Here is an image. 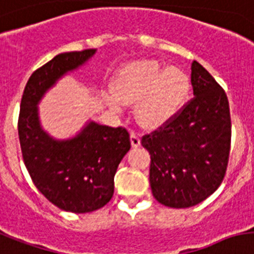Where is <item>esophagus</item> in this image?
<instances>
[{
    "instance_id": "obj_1",
    "label": "esophagus",
    "mask_w": 254,
    "mask_h": 254,
    "mask_svg": "<svg viewBox=\"0 0 254 254\" xmlns=\"http://www.w3.org/2000/svg\"><path fill=\"white\" fill-rule=\"evenodd\" d=\"M130 143L133 147H139L141 146V138H139V135L135 133H131L130 134Z\"/></svg>"
}]
</instances>
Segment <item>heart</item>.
I'll return each mask as SVG.
<instances>
[{
    "label": "heart",
    "mask_w": 254,
    "mask_h": 254,
    "mask_svg": "<svg viewBox=\"0 0 254 254\" xmlns=\"http://www.w3.org/2000/svg\"><path fill=\"white\" fill-rule=\"evenodd\" d=\"M189 77L158 60H137L116 73L108 103L116 111L135 103V119L143 127H159L180 112L189 94Z\"/></svg>",
    "instance_id": "b5f03b06"
}]
</instances>
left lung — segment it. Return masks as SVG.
<instances>
[{
    "instance_id": "1",
    "label": "left lung",
    "mask_w": 254,
    "mask_h": 254,
    "mask_svg": "<svg viewBox=\"0 0 254 254\" xmlns=\"http://www.w3.org/2000/svg\"><path fill=\"white\" fill-rule=\"evenodd\" d=\"M194 98L172 121L142 138L150 152V185L162 205H198L219 188L231 146L228 99L211 74L191 63Z\"/></svg>"
}]
</instances>
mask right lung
I'll list each match as a JSON object with an SVG mask.
<instances>
[{"mask_svg": "<svg viewBox=\"0 0 254 254\" xmlns=\"http://www.w3.org/2000/svg\"><path fill=\"white\" fill-rule=\"evenodd\" d=\"M96 49L55 56L30 77L20 102L18 134L26 166L45 198L69 213H90L107 205L117 167L130 150L129 133L88 120L69 138H55L40 121L39 104L69 73L84 66Z\"/></svg>", "mask_w": 254, "mask_h": 254, "instance_id": "add662e5", "label": "right lung"}]
</instances>
